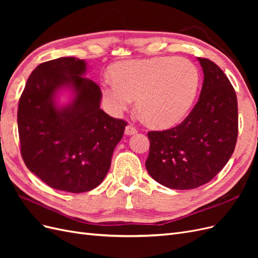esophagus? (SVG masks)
I'll return each instance as SVG.
<instances>
[{
    "mask_svg": "<svg viewBox=\"0 0 258 258\" xmlns=\"http://www.w3.org/2000/svg\"><path fill=\"white\" fill-rule=\"evenodd\" d=\"M137 132H138V130L134 126V124H128V126L126 127V129H124V134H126L127 136L135 135V134H137Z\"/></svg>",
    "mask_w": 258,
    "mask_h": 258,
    "instance_id": "1",
    "label": "esophagus"
}]
</instances>
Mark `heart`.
<instances>
[{
    "label": "heart",
    "mask_w": 258,
    "mask_h": 258,
    "mask_svg": "<svg viewBox=\"0 0 258 258\" xmlns=\"http://www.w3.org/2000/svg\"><path fill=\"white\" fill-rule=\"evenodd\" d=\"M113 79L102 82V95L111 113L137 108L152 126L167 128L182 120L197 95L199 71L184 57H155L119 61L111 68Z\"/></svg>",
    "instance_id": "1"
}]
</instances>
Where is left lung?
Listing matches in <instances>:
<instances>
[{"instance_id": "obj_1", "label": "left lung", "mask_w": 258, "mask_h": 258, "mask_svg": "<svg viewBox=\"0 0 258 258\" xmlns=\"http://www.w3.org/2000/svg\"><path fill=\"white\" fill-rule=\"evenodd\" d=\"M198 60L205 79L196 105L177 126L147 134V172L172 189H192L210 182L228 162L237 143L236 91L213 61Z\"/></svg>"}]
</instances>
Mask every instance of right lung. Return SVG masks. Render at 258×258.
I'll return each instance as SVG.
<instances>
[{
  "label": "right lung",
  "instance_id": "right-lung-1",
  "mask_svg": "<svg viewBox=\"0 0 258 258\" xmlns=\"http://www.w3.org/2000/svg\"><path fill=\"white\" fill-rule=\"evenodd\" d=\"M85 72V61L79 58L43 62L29 76L17 114L20 152L28 169L52 188L74 194L103 181L128 123L101 110L102 92L81 76ZM68 85L76 98L59 109L54 96Z\"/></svg>",
  "mask_w": 258,
  "mask_h": 258
}]
</instances>
